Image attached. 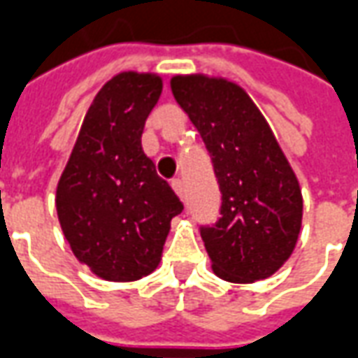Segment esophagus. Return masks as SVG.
<instances>
[{
  "label": "esophagus",
  "mask_w": 358,
  "mask_h": 358,
  "mask_svg": "<svg viewBox=\"0 0 358 358\" xmlns=\"http://www.w3.org/2000/svg\"><path fill=\"white\" fill-rule=\"evenodd\" d=\"M171 187H173V191L177 192V196L183 200L185 199V185H183V181H181V179H173V181H171Z\"/></svg>",
  "instance_id": "1"
}]
</instances>
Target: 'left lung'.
I'll use <instances>...</instances> for the list:
<instances>
[{"mask_svg":"<svg viewBox=\"0 0 358 358\" xmlns=\"http://www.w3.org/2000/svg\"><path fill=\"white\" fill-rule=\"evenodd\" d=\"M171 92L199 129L222 191V217L200 235L217 278L266 280L287 262L303 222L295 171L264 115L239 85L175 75Z\"/></svg>","mask_w":358,"mask_h":358,"instance_id":"8db88e82","label":"left lung"}]
</instances>
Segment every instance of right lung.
I'll list each match as a JSON object with an SVG mask.
<instances>
[{"mask_svg": "<svg viewBox=\"0 0 358 358\" xmlns=\"http://www.w3.org/2000/svg\"><path fill=\"white\" fill-rule=\"evenodd\" d=\"M162 86L158 75L134 71L108 80L57 183L63 235L78 262L102 280L134 281L154 272L171 217L183 212L141 144Z\"/></svg>", "mask_w": 358, "mask_h": 358, "instance_id": "right-lung-1", "label": "right lung"}]
</instances>
